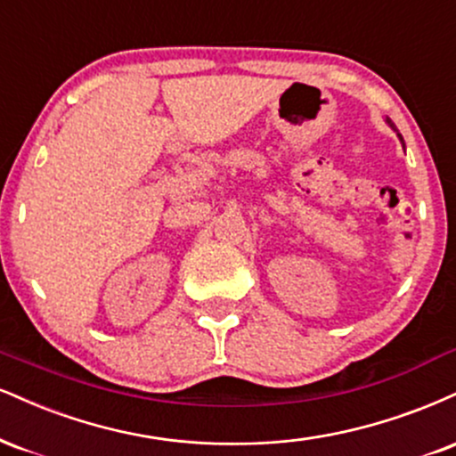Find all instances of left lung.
I'll return each instance as SVG.
<instances>
[{"label":"left lung","mask_w":456,"mask_h":456,"mask_svg":"<svg viewBox=\"0 0 456 456\" xmlns=\"http://www.w3.org/2000/svg\"><path fill=\"white\" fill-rule=\"evenodd\" d=\"M387 123H388V125H391V127H395V125H393V120H391V118H387ZM399 138H402V135H399Z\"/></svg>","instance_id":"8db88e82"}]
</instances>
